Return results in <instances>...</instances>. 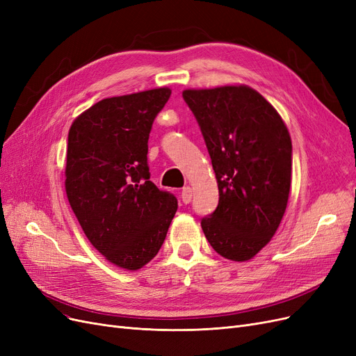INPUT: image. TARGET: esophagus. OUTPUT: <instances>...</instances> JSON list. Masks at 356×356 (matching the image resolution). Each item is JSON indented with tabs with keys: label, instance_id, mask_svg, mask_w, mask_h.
<instances>
[{
	"label": "esophagus",
	"instance_id": "obj_1",
	"mask_svg": "<svg viewBox=\"0 0 356 356\" xmlns=\"http://www.w3.org/2000/svg\"><path fill=\"white\" fill-rule=\"evenodd\" d=\"M191 197H193V191H191V188L190 187H184L182 190H181V200H182V203H190L191 202Z\"/></svg>",
	"mask_w": 356,
	"mask_h": 356
}]
</instances>
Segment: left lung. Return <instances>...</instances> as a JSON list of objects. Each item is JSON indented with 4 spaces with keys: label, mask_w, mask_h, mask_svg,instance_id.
<instances>
[{
    "label": "left lung",
    "mask_w": 356,
    "mask_h": 356,
    "mask_svg": "<svg viewBox=\"0 0 356 356\" xmlns=\"http://www.w3.org/2000/svg\"><path fill=\"white\" fill-rule=\"evenodd\" d=\"M218 181L216 209L202 228L216 253L249 261L273 238L286 212L291 140L283 119L249 88L186 90Z\"/></svg>",
    "instance_id": "left-lung-1"
}]
</instances>
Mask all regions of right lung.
I'll use <instances>...</instances> for the list:
<instances>
[{
  "mask_svg": "<svg viewBox=\"0 0 356 356\" xmlns=\"http://www.w3.org/2000/svg\"><path fill=\"white\" fill-rule=\"evenodd\" d=\"M169 88L104 99L73 122L66 194L90 243L119 268L136 271L162 248L178 200L150 181L147 152Z\"/></svg>",
  "mask_w": 356,
  "mask_h": 356,
  "instance_id": "right-lung-1",
  "label": "right lung"
}]
</instances>
